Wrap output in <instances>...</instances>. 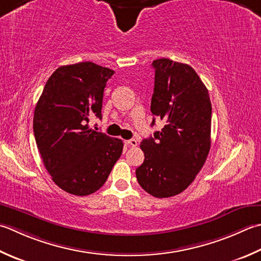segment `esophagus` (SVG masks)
<instances>
[{
	"label": "esophagus",
	"instance_id": "1",
	"mask_svg": "<svg viewBox=\"0 0 261 261\" xmlns=\"http://www.w3.org/2000/svg\"><path fill=\"white\" fill-rule=\"evenodd\" d=\"M125 144L131 146V147H136L138 145V141L136 139H130V140H126Z\"/></svg>",
	"mask_w": 261,
	"mask_h": 261
}]
</instances>
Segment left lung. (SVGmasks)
I'll list each match as a JSON object with an SVG mask.
<instances>
[{"label":"left lung","instance_id":"left-lung-1","mask_svg":"<svg viewBox=\"0 0 261 261\" xmlns=\"http://www.w3.org/2000/svg\"><path fill=\"white\" fill-rule=\"evenodd\" d=\"M151 65L155 87L150 111L165 125L141 141L145 161L136 175L149 195L168 198L185 191L205 164L211 149L212 103L190 65L170 59L155 60Z\"/></svg>","mask_w":261,"mask_h":261}]
</instances>
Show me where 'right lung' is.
I'll return each mask as SVG.
<instances>
[{
  "label": "right lung",
  "instance_id": "add662e5",
  "mask_svg": "<svg viewBox=\"0 0 261 261\" xmlns=\"http://www.w3.org/2000/svg\"><path fill=\"white\" fill-rule=\"evenodd\" d=\"M114 71L93 62L56 69L46 83L34 113V135L55 185L74 196L103 187L123 142L89 129L90 115L101 119L104 88Z\"/></svg>",
  "mask_w": 261,
  "mask_h": 261
}]
</instances>
